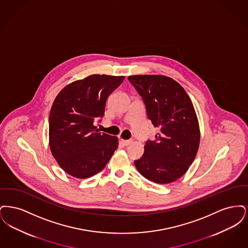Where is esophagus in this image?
Listing matches in <instances>:
<instances>
[{"label": "esophagus", "instance_id": "1", "mask_svg": "<svg viewBox=\"0 0 248 248\" xmlns=\"http://www.w3.org/2000/svg\"><path fill=\"white\" fill-rule=\"evenodd\" d=\"M120 141H121V143H122L124 146H128V145L131 144L132 140H121Z\"/></svg>", "mask_w": 248, "mask_h": 248}]
</instances>
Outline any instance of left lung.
Segmentation results:
<instances>
[{
  "instance_id": "8db88e82",
  "label": "left lung",
  "mask_w": 248,
  "mask_h": 248,
  "mask_svg": "<svg viewBox=\"0 0 248 248\" xmlns=\"http://www.w3.org/2000/svg\"><path fill=\"white\" fill-rule=\"evenodd\" d=\"M131 84L141 96L147 116L159 128L154 140H147L144 154L135 160L147 179L171 183L192 164L200 142L197 116L189 95L173 79L163 75H134Z\"/></svg>"
}]
</instances>
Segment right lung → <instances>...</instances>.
<instances>
[{
    "label": "right lung",
    "mask_w": 248,
    "mask_h": 248,
    "mask_svg": "<svg viewBox=\"0 0 248 248\" xmlns=\"http://www.w3.org/2000/svg\"><path fill=\"white\" fill-rule=\"evenodd\" d=\"M124 76L94 74L67 85L49 115V142L54 158L69 175L86 178L99 173L118 147V139L94 125L104 116L107 98Z\"/></svg>",
    "instance_id": "1"
}]
</instances>
